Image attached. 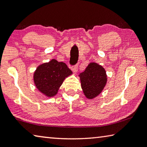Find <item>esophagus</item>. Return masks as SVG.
Wrapping results in <instances>:
<instances>
[{
    "label": "esophagus",
    "mask_w": 147,
    "mask_h": 147,
    "mask_svg": "<svg viewBox=\"0 0 147 147\" xmlns=\"http://www.w3.org/2000/svg\"><path fill=\"white\" fill-rule=\"evenodd\" d=\"M71 70L73 71V73H76L78 71V65H74V66H72L71 67Z\"/></svg>",
    "instance_id": "obj_1"
}]
</instances>
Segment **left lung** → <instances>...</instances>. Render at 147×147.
I'll return each instance as SVG.
<instances>
[{"instance_id":"left-lung-1","label":"left lung","mask_w":147,"mask_h":147,"mask_svg":"<svg viewBox=\"0 0 147 147\" xmlns=\"http://www.w3.org/2000/svg\"><path fill=\"white\" fill-rule=\"evenodd\" d=\"M79 76L83 92L88 99L95 98L101 94L107 80L105 70L96 63H90Z\"/></svg>"}]
</instances>
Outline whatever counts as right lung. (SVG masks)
Instances as JSON below:
<instances>
[{"mask_svg": "<svg viewBox=\"0 0 147 147\" xmlns=\"http://www.w3.org/2000/svg\"><path fill=\"white\" fill-rule=\"evenodd\" d=\"M71 74L65 63L52 59L37 67L34 73V82L37 89L46 96L53 97L65 78Z\"/></svg>", "mask_w": 147, "mask_h": 147, "instance_id": "add662e5", "label": "right lung"}]
</instances>
